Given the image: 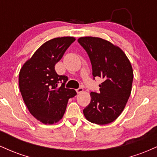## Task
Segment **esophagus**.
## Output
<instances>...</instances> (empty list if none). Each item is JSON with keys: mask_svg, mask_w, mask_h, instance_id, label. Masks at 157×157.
<instances>
[{"mask_svg": "<svg viewBox=\"0 0 157 157\" xmlns=\"http://www.w3.org/2000/svg\"><path fill=\"white\" fill-rule=\"evenodd\" d=\"M76 91H77V94H81L82 92V91H83V89H82V87H80L79 89H77L76 90Z\"/></svg>", "mask_w": 157, "mask_h": 157, "instance_id": "34e87169", "label": "esophagus"}]
</instances>
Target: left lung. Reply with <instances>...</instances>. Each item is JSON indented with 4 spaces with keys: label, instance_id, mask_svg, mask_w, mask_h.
<instances>
[{
    "label": "left lung",
    "instance_id": "left-lung-1",
    "mask_svg": "<svg viewBox=\"0 0 157 157\" xmlns=\"http://www.w3.org/2000/svg\"><path fill=\"white\" fill-rule=\"evenodd\" d=\"M86 50L92 66L94 77H102L100 92H91V102L83 110L88 121L105 125L121 114L130 97L134 73L131 64L119 46L96 37L77 40Z\"/></svg>",
    "mask_w": 157,
    "mask_h": 157
}]
</instances>
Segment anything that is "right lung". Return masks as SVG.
I'll use <instances>...</instances> for the list:
<instances>
[{
	"label": "right lung",
	"mask_w": 157,
	"mask_h": 157,
	"mask_svg": "<svg viewBox=\"0 0 157 157\" xmlns=\"http://www.w3.org/2000/svg\"><path fill=\"white\" fill-rule=\"evenodd\" d=\"M75 38L56 37L44 43L23 65L19 87L23 100L32 115L44 124L59 122L63 117L68 99L77 94L66 89L68 77L58 75L55 66ZM59 82L62 85L58 87Z\"/></svg>",
	"instance_id": "add662e5"
}]
</instances>
